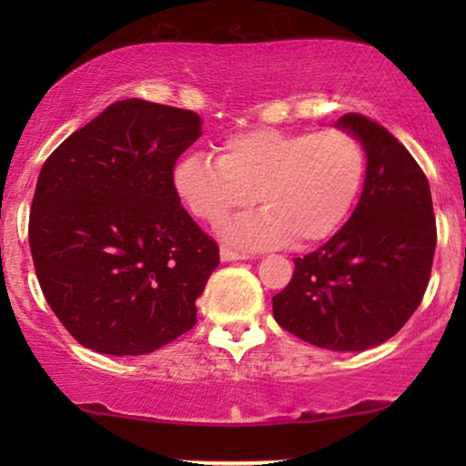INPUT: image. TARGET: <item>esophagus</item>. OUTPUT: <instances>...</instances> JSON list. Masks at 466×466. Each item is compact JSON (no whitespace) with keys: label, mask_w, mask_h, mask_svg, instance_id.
Masks as SVG:
<instances>
[{"label":"esophagus","mask_w":466,"mask_h":466,"mask_svg":"<svg viewBox=\"0 0 466 466\" xmlns=\"http://www.w3.org/2000/svg\"><path fill=\"white\" fill-rule=\"evenodd\" d=\"M220 258L227 260V263H231V260H248L250 257H248V254H244V252L233 250V248L222 246V248H220Z\"/></svg>","instance_id":"esophagus-1"}]
</instances>
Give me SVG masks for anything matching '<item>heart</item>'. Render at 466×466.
Masks as SVG:
<instances>
[{
	"label": "heart",
	"instance_id": "heart-1",
	"mask_svg": "<svg viewBox=\"0 0 466 466\" xmlns=\"http://www.w3.org/2000/svg\"><path fill=\"white\" fill-rule=\"evenodd\" d=\"M365 176V146L352 133L263 127L222 139L220 157L203 150L184 155L174 167V188L208 225L248 208L257 193L260 212L222 227L235 246H311L339 231Z\"/></svg>",
	"mask_w": 466,
	"mask_h": 466
}]
</instances>
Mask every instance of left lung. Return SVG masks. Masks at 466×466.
<instances>
[{
    "mask_svg": "<svg viewBox=\"0 0 466 466\" xmlns=\"http://www.w3.org/2000/svg\"><path fill=\"white\" fill-rule=\"evenodd\" d=\"M367 152V176L350 220L322 248L295 258L273 318L333 352H362L410 320L429 286L437 246L429 180L403 144L360 114L337 120Z\"/></svg>",
    "mask_w": 466,
    "mask_h": 466,
    "instance_id": "obj_1",
    "label": "left lung"
}]
</instances>
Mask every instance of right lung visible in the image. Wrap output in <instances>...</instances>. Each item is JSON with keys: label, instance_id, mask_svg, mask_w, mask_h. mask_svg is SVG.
Here are the masks:
<instances>
[{"label": "right lung", "instance_id": "obj_1", "mask_svg": "<svg viewBox=\"0 0 466 466\" xmlns=\"http://www.w3.org/2000/svg\"><path fill=\"white\" fill-rule=\"evenodd\" d=\"M199 136V114L125 99L44 163L31 257L50 309L85 348L150 354L195 327L220 257L180 206L174 165Z\"/></svg>", "mask_w": 466, "mask_h": 466}]
</instances>
